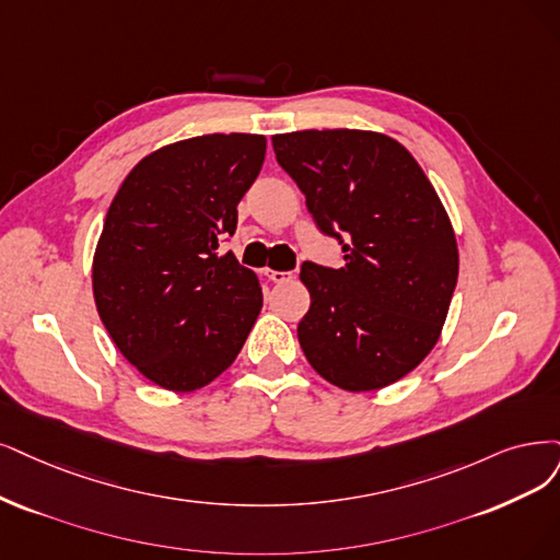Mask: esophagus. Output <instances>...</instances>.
<instances>
[{"label": "esophagus", "mask_w": 560, "mask_h": 560, "mask_svg": "<svg viewBox=\"0 0 560 560\" xmlns=\"http://www.w3.org/2000/svg\"><path fill=\"white\" fill-rule=\"evenodd\" d=\"M269 281H275V283H285V281H291L293 279V272H279V269H265L262 272Z\"/></svg>", "instance_id": "esophagus-1"}]
</instances>
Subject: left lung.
<instances>
[{"mask_svg": "<svg viewBox=\"0 0 560 560\" xmlns=\"http://www.w3.org/2000/svg\"><path fill=\"white\" fill-rule=\"evenodd\" d=\"M272 144L346 260L302 265L312 306L298 339L308 364L348 392L397 383L436 346L457 285V237L436 189L385 133L308 129Z\"/></svg>", "mask_w": 560, "mask_h": 560, "instance_id": "left-lung-1", "label": "left lung"}]
</instances>
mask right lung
<instances>
[{"mask_svg": "<svg viewBox=\"0 0 560 560\" xmlns=\"http://www.w3.org/2000/svg\"><path fill=\"white\" fill-rule=\"evenodd\" d=\"M265 136L210 133L144 156L121 182L94 252L101 323L140 374L194 392L231 366L262 308L252 269L219 244L262 168Z\"/></svg>", "mask_w": 560, "mask_h": 560, "instance_id": "obj_1", "label": "right lung"}]
</instances>
